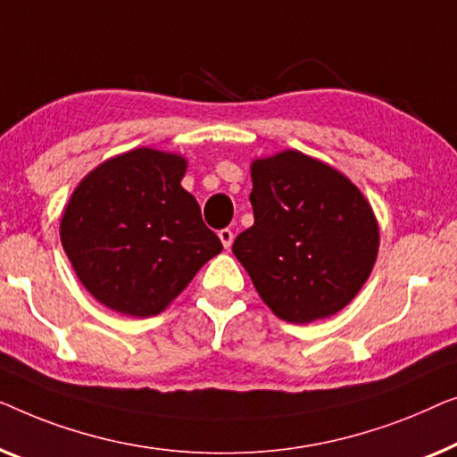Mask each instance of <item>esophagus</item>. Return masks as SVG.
<instances>
[{
  "label": "esophagus",
  "instance_id": "obj_1",
  "mask_svg": "<svg viewBox=\"0 0 457 457\" xmlns=\"http://www.w3.org/2000/svg\"><path fill=\"white\" fill-rule=\"evenodd\" d=\"M220 240H221V244H223V248L229 250L231 244H234V231L228 229V228L221 229V231H220Z\"/></svg>",
  "mask_w": 457,
  "mask_h": 457
}]
</instances>
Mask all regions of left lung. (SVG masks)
Instances as JSON below:
<instances>
[{
    "label": "left lung",
    "mask_w": 457,
    "mask_h": 457,
    "mask_svg": "<svg viewBox=\"0 0 457 457\" xmlns=\"http://www.w3.org/2000/svg\"><path fill=\"white\" fill-rule=\"evenodd\" d=\"M250 178L254 226L231 250L261 300L295 325L348 306L378 254V221L358 186L294 149L253 159Z\"/></svg>",
    "instance_id": "obj_1"
}]
</instances>
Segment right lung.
<instances>
[{
  "label": "right lung",
  "instance_id": "right-lung-1",
  "mask_svg": "<svg viewBox=\"0 0 457 457\" xmlns=\"http://www.w3.org/2000/svg\"><path fill=\"white\" fill-rule=\"evenodd\" d=\"M178 153L140 146L88 171L60 220L76 278L103 306L128 317L163 312L223 246L204 226Z\"/></svg>",
  "mask_w": 457,
  "mask_h": 457
}]
</instances>
